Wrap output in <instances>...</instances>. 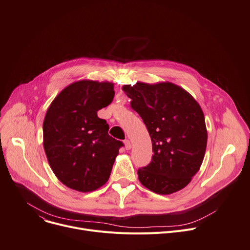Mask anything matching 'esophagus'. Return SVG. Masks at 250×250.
Listing matches in <instances>:
<instances>
[{
  "mask_svg": "<svg viewBox=\"0 0 250 250\" xmlns=\"http://www.w3.org/2000/svg\"><path fill=\"white\" fill-rule=\"evenodd\" d=\"M125 146L126 150H129L131 148V144H130V142L128 140L125 141Z\"/></svg>",
  "mask_w": 250,
  "mask_h": 250,
  "instance_id": "34e87169",
  "label": "esophagus"
}]
</instances>
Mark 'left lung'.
Masks as SVG:
<instances>
[{
  "label": "left lung",
  "mask_w": 250,
  "mask_h": 250,
  "mask_svg": "<svg viewBox=\"0 0 250 250\" xmlns=\"http://www.w3.org/2000/svg\"><path fill=\"white\" fill-rule=\"evenodd\" d=\"M123 90L152 144L150 164L138 170L141 184L158 194L183 189L206 154L208 130L200 105L186 89L169 82L125 84Z\"/></svg>",
  "instance_id": "1"
}]
</instances>
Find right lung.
<instances>
[{
  "label": "right lung",
  "mask_w": 250,
  "mask_h": 250,
  "mask_svg": "<svg viewBox=\"0 0 250 250\" xmlns=\"http://www.w3.org/2000/svg\"><path fill=\"white\" fill-rule=\"evenodd\" d=\"M113 97L112 83L83 80L65 86L50 104L42 124L43 148L65 187L89 192L108 180L124 144L108 135L98 111Z\"/></svg>",
  "instance_id": "obj_1"
}]
</instances>
